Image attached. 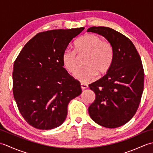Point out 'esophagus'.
I'll list each match as a JSON object with an SVG mask.
<instances>
[{
  "label": "esophagus",
  "instance_id": "1",
  "mask_svg": "<svg viewBox=\"0 0 153 153\" xmlns=\"http://www.w3.org/2000/svg\"><path fill=\"white\" fill-rule=\"evenodd\" d=\"M81 88H82V90H84V89H87V87H88V85H87V84H83V83H82L81 84Z\"/></svg>",
  "mask_w": 153,
  "mask_h": 153
}]
</instances>
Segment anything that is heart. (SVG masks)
I'll list each match as a JSON object with an SVG mask.
<instances>
[{"label":"heart","mask_w":153,"mask_h":153,"mask_svg":"<svg viewBox=\"0 0 153 153\" xmlns=\"http://www.w3.org/2000/svg\"><path fill=\"white\" fill-rule=\"evenodd\" d=\"M76 51L65 50L62 57L63 66L74 74L78 69L77 54H87L85 68L77 71L74 77L81 83H87L95 79L97 73L104 74L108 70L113 60V48L109 42L102 41L98 35L87 33L75 43Z\"/></svg>","instance_id":"1"}]
</instances>
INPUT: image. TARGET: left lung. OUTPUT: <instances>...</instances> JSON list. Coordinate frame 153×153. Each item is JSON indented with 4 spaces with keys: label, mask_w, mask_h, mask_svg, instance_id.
<instances>
[{
    "label": "left lung",
    "mask_w": 153,
    "mask_h": 153,
    "mask_svg": "<svg viewBox=\"0 0 153 153\" xmlns=\"http://www.w3.org/2000/svg\"><path fill=\"white\" fill-rule=\"evenodd\" d=\"M87 32L102 35L111 44L113 60L107 73L89 84L95 100L88 108L99 125L115 128L128 122L137 111L144 87V70L140 56L132 42L107 27H91Z\"/></svg>",
    "instance_id": "1"
}]
</instances>
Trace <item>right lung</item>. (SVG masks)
<instances>
[{
	"mask_svg": "<svg viewBox=\"0 0 153 153\" xmlns=\"http://www.w3.org/2000/svg\"><path fill=\"white\" fill-rule=\"evenodd\" d=\"M84 27L41 32L29 41L14 64L13 94L29 124L43 130L66 118L70 100L82 93L80 83L63 68L62 57Z\"/></svg>",
	"mask_w": 153,
	"mask_h": 153,
	"instance_id": "1",
	"label": "right lung"
}]
</instances>
